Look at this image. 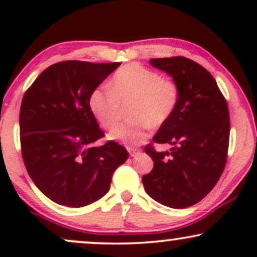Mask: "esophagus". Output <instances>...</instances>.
I'll list each match as a JSON object with an SVG mask.
<instances>
[{"mask_svg": "<svg viewBox=\"0 0 257 257\" xmlns=\"http://www.w3.org/2000/svg\"><path fill=\"white\" fill-rule=\"evenodd\" d=\"M128 152H129V155H131V157H135V156H137L140 151L137 149H128Z\"/></svg>", "mask_w": 257, "mask_h": 257, "instance_id": "34e87169", "label": "esophagus"}]
</instances>
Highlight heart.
<instances>
[{
	"label": "heart",
	"mask_w": 257,
	"mask_h": 257,
	"mask_svg": "<svg viewBox=\"0 0 257 257\" xmlns=\"http://www.w3.org/2000/svg\"><path fill=\"white\" fill-rule=\"evenodd\" d=\"M129 102L133 120L112 129L108 139L134 146L145 140L150 126L159 128L170 119L179 102V88L152 70L129 64L114 73L108 90L96 88L88 100L93 116L106 129L118 121L120 105Z\"/></svg>",
	"instance_id": "obj_1"
}]
</instances>
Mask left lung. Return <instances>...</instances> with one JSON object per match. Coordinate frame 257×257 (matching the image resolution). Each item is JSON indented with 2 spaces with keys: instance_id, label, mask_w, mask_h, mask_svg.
<instances>
[{
  "instance_id": "obj_1",
  "label": "left lung",
  "mask_w": 257,
  "mask_h": 257,
  "mask_svg": "<svg viewBox=\"0 0 257 257\" xmlns=\"http://www.w3.org/2000/svg\"><path fill=\"white\" fill-rule=\"evenodd\" d=\"M179 88L176 110L158 129L153 143L170 144L145 152L153 169L143 176L146 193L174 209L196 204L210 192L225 169L229 141V112L216 81L203 66L184 57L150 59Z\"/></svg>"
}]
</instances>
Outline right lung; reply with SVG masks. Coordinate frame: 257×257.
<instances>
[{"instance_id":"obj_1","label":"right lung","mask_w":257,"mask_h":257,"mask_svg":"<svg viewBox=\"0 0 257 257\" xmlns=\"http://www.w3.org/2000/svg\"><path fill=\"white\" fill-rule=\"evenodd\" d=\"M119 65L61 61L47 67L23 98L19 125L26 170L58 204L81 208L96 202L129 157L114 141L91 146L104 133L89 108V95Z\"/></svg>"}]
</instances>
